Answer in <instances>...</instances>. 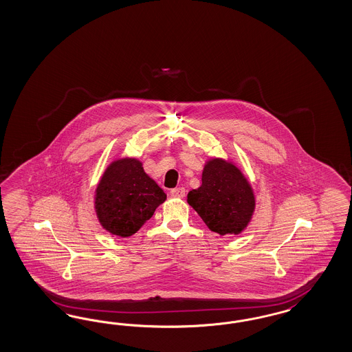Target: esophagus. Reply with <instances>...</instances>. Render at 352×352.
Returning a JSON list of instances; mask_svg holds the SVG:
<instances>
[{
	"instance_id": "1",
	"label": "esophagus",
	"mask_w": 352,
	"mask_h": 352,
	"mask_svg": "<svg viewBox=\"0 0 352 352\" xmlns=\"http://www.w3.org/2000/svg\"><path fill=\"white\" fill-rule=\"evenodd\" d=\"M170 195L175 197V198H184L185 197V188H175L170 190Z\"/></svg>"
}]
</instances>
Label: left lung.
<instances>
[{"label":"left lung","instance_id":"1","mask_svg":"<svg viewBox=\"0 0 352 352\" xmlns=\"http://www.w3.org/2000/svg\"><path fill=\"white\" fill-rule=\"evenodd\" d=\"M188 204L210 230L239 234L248 227L255 208V197L242 172L223 159L204 166L202 185L188 194Z\"/></svg>","mask_w":352,"mask_h":352}]
</instances>
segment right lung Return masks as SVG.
<instances>
[{"label":"right lung","mask_w":352,"mask_h":352,"mask_svg":"<svg viewBox=\"0 0 352 352\" xmlns=\"http://www.w3.org/2000/svg\"><path fill=\"white\" fill-rule=\"evenodd\" d=\"M167 195L150 179L137 159H119L104 170L96 190V212L107 232L135 234Z\"/></svg>","instance_id":"obj_1"}]
</instances>
